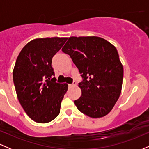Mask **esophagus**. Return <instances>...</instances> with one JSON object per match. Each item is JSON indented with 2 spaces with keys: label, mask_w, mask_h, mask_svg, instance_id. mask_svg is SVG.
<instances>
[{
  "label": "esophagus",
  "mask_w": 149,
  "mask_h": 149,
  "mask_svg": "<svg viewBox=\"0 0 149 149\" xmlns=\"http://www.w3.org/2000/svg\"><path fill=\"white\" fill-rule=\"evenodd\" d=\"M69 87H73V86H76V81H73L72 84H69Z\"/></svg>",
  "instance_id": "esophagus-1"
}]
</instances>
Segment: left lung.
Here are the masks:
<instances>
[{"mask_svg":"<svg viewBox=\"0 0 149 149\" xmlns=\"http://www.w3.org/2000/svg\"><path fill=\"white\" fill-rule=\"evenodd\" d=\"M83 78L82 95L74 103L89 117L102 118L113 108L121 93L123 67L116 47L97 36L70 37L61 49Z\"/></svg>","mask_w":149,"mask_h":149,"instance_id":"obj_1","label":"left lung"}]
</instances>
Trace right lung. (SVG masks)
Wrapping results in <instances>:
<instances>
[{
	"label": "right lung",
	"mask_w": 149,
	"mask_h": 149,
	"mask_svg": "<svg viewBox=\"0 0 149 149\" xmlns=\"http://www.w3.org/2000/svg\"><path fill=\"white\" fill-rule=\"evenodd\" d=\"M67 39H34L22 48L17 58L13 69L17 96L29 117L38 123L50 122L60 112L68 85L52 78L54 76L52 59Z\"/></svg>",
	"instance_id": "obj_1"
}]
</instances>
